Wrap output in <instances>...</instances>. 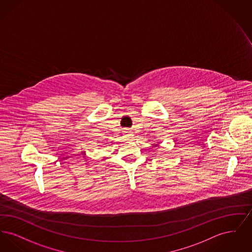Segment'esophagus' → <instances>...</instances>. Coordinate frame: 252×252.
I'll return each instance as SVG.
<instances>
[{"label": "esophagus", "mask_w": 252, "mask_h": 252, "mask_svg": "<svg viewBox=\"0 0 252 252\" xmlns=\"http://www.w3.org/2000/svg\"><path fill=\"white\" fill-rule=\"evenodd\" d=\"M125 135H126L127 138H131L132 136H133V135H132V132L130 131V130H126V131H125Z\"/></svg>", "instance_id": "obj_1"}]
</instances>
